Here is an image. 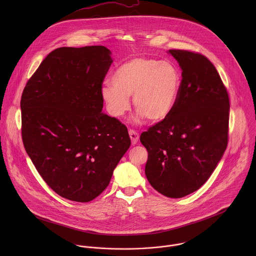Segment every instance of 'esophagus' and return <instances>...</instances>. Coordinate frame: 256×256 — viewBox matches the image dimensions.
Returning a JSON list of instances; mask_svg holds the SVG:
<instances>
[{"label": "esophagus", "instance_id": "1", "mask_svg": "<svg viewBox=\"0 0 256 256\" xmlns=\"http://www.w3.org/2000/svg\"><path fill=\"white\" fill-rule=\"evenodd\" d=\"M129 136L131 138V141H132V145H136L139 141V134L134 131V130H130L129 131Z\"/></svg>", "mask_w": 256, "mask_h": 256}]
</instances>
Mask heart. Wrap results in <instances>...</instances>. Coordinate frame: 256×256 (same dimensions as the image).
I'll list each match as a JSON object with an SVG mask.
<instances>
[{
  "label": "heart",
  "instance_id": "obj_1",
  "mask_svg": "<svg viewBox=\"0 0 256 256\" xmlns=\"http://www.w3.org/2000/svg\"><path fill=\"white\" fill-rule=\"evenodd\" d=\"M182 86L176 65L145 56L122 63L106 82L100 96L113 117L123 116L130 108V96L137 118L152 122L164 120L174 108Z\"/></svg>",
  "mask_w": 256,
  "mask_h": 256
}]
</instances>
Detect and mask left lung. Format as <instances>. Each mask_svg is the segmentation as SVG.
Returning <instances> with one entry per match:
<instances>
[{"label": "left lung", "instance_id": "left-lung-1", "mask_svg": "<svg viewBox=\"0 0 256 256\" xmlns=\"http://www.w3.org/2000/svg\"><path fill=\"white\" fill-rule=\"evenodd\" d=\"M182 68L172 112L143 132L146 180L160 194L182 198L208 180L228 145L230 100L214 65L203 55L170 49Z\"/></svg>", "mask_w": 256, "mask_h": 256}]
</instances>
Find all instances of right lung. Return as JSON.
Returning a JSON list of instances; mask_svg holds the SVG:
<instances>
[{
    "instance_id": "add662e5",
    "label": "right lung",
    "mask_w": 256,
    "mask_h": 256,
    "mask_svg": "<svg viewBox=\"0 0 256 256\" xmlns=\"http://www.w3.org/2000/svg\"><path fill=\"white\" fill-rule=\"evenodd\" d=\"M110 55L104 46L55 49L22 96V136L28 156L52 190L76 202H90L108 186L131 145L127 127L102 112Z\"/></svg>"
}]
</instances>
